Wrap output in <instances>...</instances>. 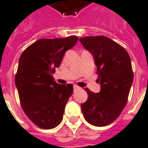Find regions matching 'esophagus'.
I'll return each mask as SVG.
<instances>
[{
    "label": "esophagus",
    "mask_w": 148,
    "mask_h": 148,
    "mask_svg": "<svg viewBox=\"0 0 148 148\" xmlns=\"http://www.w3.org/2000/svg\"><path fill=\"white\" fill-rule=\"evenodd\" d=\"M77 89H79V87L77 86H76V85H74V90H77Z\"/></svg>",
    "instance_id": "obj_1"
}]
</instances>
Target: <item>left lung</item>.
Segmentation results:
<instances>
[{
    "mask_svg": "<svg viewBox=\"0 0 148 148\" xmlns=\"http://www.w3.org/2000/svg\"><path fill=\"white\" fill-rule=\"evenodd\" d=\"M92 54L97 66L99 93L85 89L88 100L81 105L86 121L92 125L103 127L111 124L126 106L133 82V71L127 51L108 37L87 36L79 39Z\"/></svg>",
    "mask_w": 148,
    "mask_h": 148,
    "instance_id": "1",
    "label": "left lung"
}]
</instances>
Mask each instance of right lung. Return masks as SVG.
Instances as JSON below:
<instances>
[{
	"mask_svg": "<svg viewBox=\"0 0 148 148\" xmlns=\"http://www.w3.org/2000/svg\"><path fill=\"white\" fill-rule=\"evenodd\" d=\"M77 36L40 39L21 54L15 84L22 109L27 117L42 129L57 127L73 93L71 84L55 82L52 74L65 52L77 42Z\"/></svg>",
	"mask_w": 148,
	"mask_h": 148,
	"instance_id": "obj_1",
	"label": "right lung"
}]
</instances>
